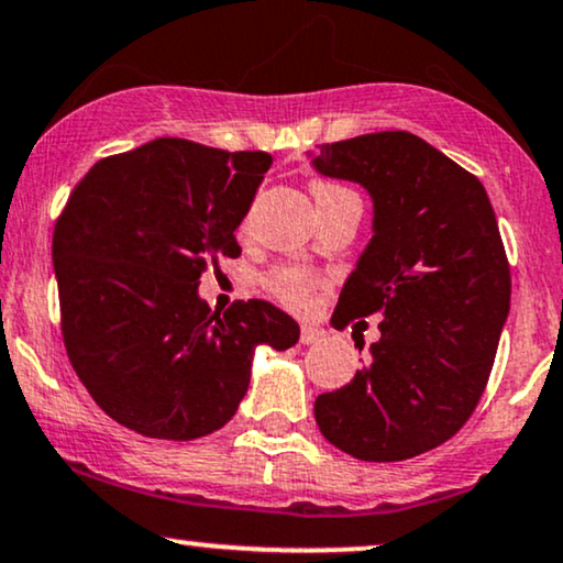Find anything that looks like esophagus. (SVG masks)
<instances>
[{"mask_svg": "<svg viewBox=\"0 0 563 563\" xmlns=\"http://www.w3.org/2000/svg\"><path fill=\"white\" fill-rule=\"evenodd\" d=\"M324 338V330L320 328H311V324H303L301 328V343L303 346H314V343H320Z\"/></svg>", "mask_w": 563, "mask_h": 563, "instance_id": "obj_1", "label": "esophagus"}]
</instances>
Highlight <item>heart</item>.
<instances>
[{"instance_id": "obj_1", "label": "heart", "mask_w": 563, "mask_h": 563, "mask_svg": "<svg viewBox=\"0 0 563 563\" xmlns=\"http://www.w3.org/2000/svg\"><path fill=\"white\" fill-rule=\"evenodd\" d=\"M309 191L317 209L333 205L341 196L351 194L343 186H335V183L328 180H309ZM243 225H246V222H243ZM320 286L322 277L317 275L314 269L303 267V264H280V267L269 269L267 277H264V288L290 309H307Z\"/></svg>"}]
</instances>
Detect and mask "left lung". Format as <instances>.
<instances>
[{"label":"left lung","mask_w":563,"mask_h":563,"mask_svg":"<svg viewBox=\"0 0 563 563\" xmlns=\"http://www.w3.org/2000/svg\"><path fill=\"white\" fill-rule=\"evenodd\" d=\"M314 167L375 201L333 320L383 317L354 380L317 396V424L349 456L404 462L456 435L485 393L511 299L496 214L483 183L415 133L320 144Z\"/></svg>","instance_id":"8db88e82"}]
</instances>
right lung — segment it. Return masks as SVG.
<instances>
[{"instance_id": "1", "label": "right lung", "mask_w": 563, "mask_h": 563, "mask_svg": "<svg viewBox=\"0 0 563 563\" xmlns=\"http://www.w3.org/2000/svg\"><path fill=\"white\" fill-rule=\"evenodd\" d=\"M267 152L157 139L99 159L54 222L67 358L107 417L139 435L194 440L230 422L254 349L286 351L299 324L262 299L212 311L199 277L241 256L235 228Z\"/></svg>"}]
</instances>
